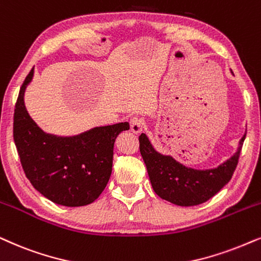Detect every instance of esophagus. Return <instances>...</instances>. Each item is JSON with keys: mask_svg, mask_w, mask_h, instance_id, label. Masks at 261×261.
Segmentation results:
<instances>
[{"mask_svg": "<svg viewBox=\"0 0 261 261\" xmlns=\"http://www.w3.org/2000/svg\"><path fill=\"white\" fill-rule=\"evenodd\" d=\"M129 124H130V130L133 132L134 134H139L144 129V121L138 116L132 117Z\"/></svg>", "mask_w": 261, "mask_h": 261, "instance_id": "1", "label": "esophagus"}]
</instances>
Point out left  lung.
<instances>
[{"mask_svg":"<svg viewBox=\"0 0 261 261\" xmlns=\"http://www.w3.org/2000/svg\"><path fill=\"white\" fill-rule=\"evenodd\" d=\"M240 140L238 152L215 169L197 170L161 154L152 146L146 134L139 137V148L146 164L152 188L158 197L178 206H194L207 201L231 180L245 141Z\"/></svg>","mask_w":261,"mask_h":261,"instance_id":"left-lung-1","label":"left lung"}]
</instances>
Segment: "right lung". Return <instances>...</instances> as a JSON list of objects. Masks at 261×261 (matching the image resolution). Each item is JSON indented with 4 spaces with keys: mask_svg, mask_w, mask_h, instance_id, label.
Masks as SVG:
<instances>
[{
    "mask_svg": "<svg viewBox=\"0 0 261 261\" xmlns=\"http://www.w3.org/2000/svg\"><path fill=\"white\" fill-rule=\"evenodd\" d=\"M33 68L16 99L13 138L23 172L40 194L59 205L77 207L101 194L113 170L115 139L129 123L96 127L75 137L46 134L30 117L23 93Z\"/></svg>",
    "mask_w": 261,
    "mask_h": 261,
    "instance_id": "obj_1",
    "label": "right lung"
}]
</instances>
